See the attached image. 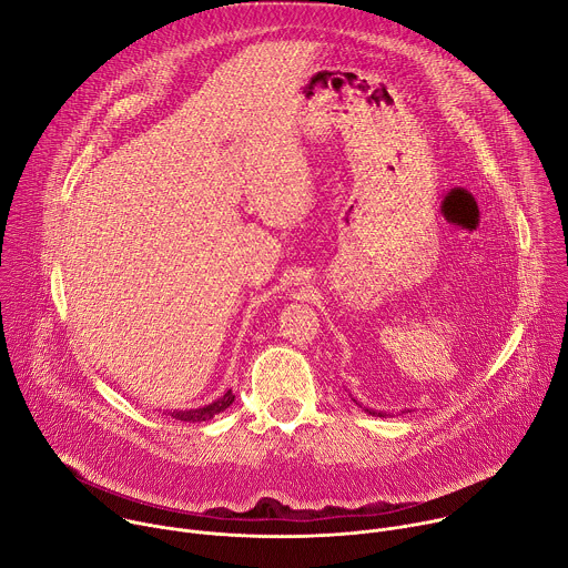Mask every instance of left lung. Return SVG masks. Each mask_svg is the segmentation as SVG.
Segmentation results:
<instances>
[{"instance_id": "1", "label": "left lung", "mask_w": 568, "mask_h": 568, "mask_svg": "<svg viewBox=\"0 0 568 568\" xmlns=\"http://www.w3.org/2000/svg\"><path fill=\"white\" fill-rule=\"evenodd\" d=\"M354 403H356V405H361V403H358V400H356V398H354ZM361 407H363V405H361ZM363 409H365V412H367V414H372V416H383V418H387V416H392V414H389V412H378V409H369V407H363Z\"/></svg>"}]
</instances>
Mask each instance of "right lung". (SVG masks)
<instances>
[{
	"label": "right lung",
	"instance_id": "obj_1",
	"mask_svg": "<svg viewBox=\"0 0 568 568\" xmlns=\"http://www.w3.org/2000/svg\"><path fill=\"white\" fill-rule=\"evenodd\" d=\"M233 400H235V394L233 392H225L221 398H216L210 405H203V407H196V409H174V412H168V414L172 418H176V420L201 423V420H210L212 416H216L223 409H229L233 405Z\"/></svg>",
	"mask_w": 568,
	"mask_h": 568
}]
</instances>
